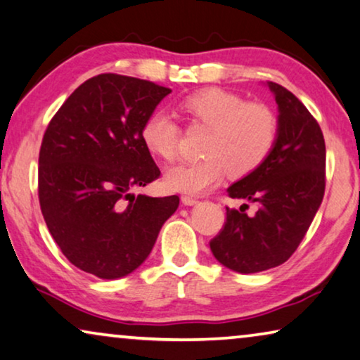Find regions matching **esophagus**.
<instances>
[{"label":"esophagus","mask_w":360,"mask_h":360,"mask_svg":"<svg viewBox=\"0 0 360 360\" xmlns=\"http://www.w3.org/2000/svg\"><path fill=\"white\" fill-rule=\"evenodd\" d=\"M181 203L186 205V206H193V205H198L200 201H198V198H193V196L184 195V196H181Z\"/></svg>","instance_id":"34e87169"}]
</instances>
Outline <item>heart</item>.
Returning <instances> with one entry per match:
<instances>
[{
    "label": "heart",
    "instance_id": "obj_1",
    "mask_svg": "<svg viewBox=\"0 0 360 360\" xmlns=\"http://www.w3.org/2000/svg\"><path fill=\"white\" fill-rule=\"evenodd\" d=\"M191 124L208 127L200 160L184 162L167 170V188L186 195L205 193L223 180L226 172L248 176L264 165L278 139L277 115L264 103L248 101L223 88H203L180 101ZM180 126L165 111L155 110L141 127L146 149L164 160L179 152Z\"/></svg>",
    "mask_w": 360,
    "mask_h": 360
}]
</instances>
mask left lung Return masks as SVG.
<instances>
[{"label": "left lung", "mask_w": 360, "mask_h": 360, "mask_svg": "<svg viewBox=\"0 0 360 360\" xmlns=\"http://www.w3.org/2000/svg\"><path fill=\"white\" fill-rule=\"evenodd\" d=\"M278 105V139L262 167L228 188L231 198L257 205L226 208V223L211 239L224 267L255 274L287 262L302 243L324 196L326 146L321 127L287 88L267 82Z\"/></svg>", "instance_id": "8db88e82"}]
</instances>
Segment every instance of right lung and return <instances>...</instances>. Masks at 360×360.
Here are the masks:
<instances>
[{"label": "right lung", "mask_w": 360, "mask_h": 360, "mask_svg": "<svg viewBox=\"0 0 360 360\" xmlns=\"http://www.w3.org/2000/svg\"><path fill=\"white\" fill-rule=\"evenodd\" d=\"M170 91L101 73L82 83L49 122L39 152V203L62 254L83 272L106 280L134 272L179 208L176 195L132 193L160 175L141 127Z\"/></svg>", "instance_id": "add662e5"}]
</instances>
